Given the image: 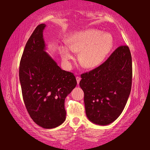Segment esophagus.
Wrapping results in <instances>:
<instances>
[{"label": "esophagus", "instance_id": "34e87169", "mask_svg": "<svg viewBox=\"0 0 150 150\" xmlns=\"http://www.w3.org/2000/svg\"><path fill=\"white\" fill-rule=\"evenodd\" d=\"M76 79H77V84H79V82H80L81 80V78L80 77H79V76H77V77H76Z\"/></svg>", "mask_w": 150, "mask_h": 150}]
</instances>
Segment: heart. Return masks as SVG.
I'll return each mask as SVG.
<instances>
[{
    "mask_svg": "<svg viewBox=\"0 0 150 150\" xmlns=\"http://www.w3.org/2000/svg\"><path fill=\"white\" fill-rule=\"evenodd\" d=\"M69 46L60 47L62 60L69 64L73 58V51L81 52L79 59L81 64L88 68L97 67L103 62L113 48V38L110 34L97 30H87L75 33L70 37Z\"/></svg>",
    "mask_w": 150,
    "mask_h": 150,
    "instance_id": "b5f03b06",
    "label": "heart"
}]
</instances>
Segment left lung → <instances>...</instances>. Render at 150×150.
<instances>
[{"instance_id":"8db88e82","label":"left lung","mask_w":150,"mask_h":150,"mask_svg":"<svg viewBox=\"0 0 150 150\" xmlns=\"http://www.w3.org/2000/svg\"><path fill=\"white\" fill-rule=\"evenodd\" d=\"M86 113L91 122L108 125L125 107L132 89V59L128 46H120L97 68L81 75Z\"/></svg>"}]
</instances>
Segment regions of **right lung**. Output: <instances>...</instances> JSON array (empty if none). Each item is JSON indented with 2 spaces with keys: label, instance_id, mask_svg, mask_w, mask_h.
Wrapping results in <instances>:
<instances>
[{
  "label": "right lung",
  "instance_id": "1",
  "mask_svg": "<svg viewBox=\"0 0 150 150\" xmlns=\"http://www.w3.org/2000/svg\"><path fill=\"white\" fill-rule=\"evenodd\" d=\"M37 26L25 46L19 67V79L25 106L31 119L46 129L66 120L64 101L77 85L71 72L62 70L46 52L43 30Z\"/></svg>",
  "mask_w": 150,
  "mask_h": 150
}]
</instances>
